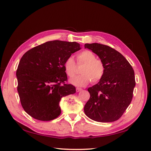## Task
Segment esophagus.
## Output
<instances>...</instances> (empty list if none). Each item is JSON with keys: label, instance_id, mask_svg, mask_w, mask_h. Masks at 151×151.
<instances>
[{"label": "esophagus", "instance_id": "34e87169", "mask_svg": "<svg viewBox=\"0 0 151 151\" xmlns=\"http://www.w3.org/2000/svg\"><path fill=\"white\" fill-rule=\"evenodd\" d=\"M82 90H83V89H82L81 88H76V91H77V92H79V91H81Z\"/></svg>", "mask_w": 151, "mask_h": 151}]
</instances>
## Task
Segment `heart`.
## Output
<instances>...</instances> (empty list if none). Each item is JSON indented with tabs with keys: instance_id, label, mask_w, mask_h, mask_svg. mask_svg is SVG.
Returning <instances> with one entry per match:
<instances>
[{
	"instance_id": "heart-1",
	"label": "heart",
	"mask_w": 151,
	"mask_h": 151,
	"mask_svg": "<svg viewBox=\"0 0 151 151\" xmlns=\"http://www.w3.org/2000/svg\"><path fill=\"white\" fill-rule=\"evenodd\" d=\"M78 64H84L82 67L81 75L76 76L70 80V83L76 86L83 87L89 84L91 81L93 83L101 80L105 73V66L100 59H97L96 55L90 50H86L77 55ZM64 69L67 75L73 77L77 73V66L72 57H68L64 62Z\"/></svg>"
}]
</instances>
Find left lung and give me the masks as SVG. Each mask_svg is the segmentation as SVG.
I'll list each match as a JSON object with an SVG mask.
<instances>
[{"label":"left lung","instance_id":"left-lung-1","mask_svg":"<svg viewBox=\"0 0 151 151\" xmlns=\"http://www.w3.org/2000/svg\"><path fill=\"white\" fill-rule=\"evenodd\" d=\"M104 63L105 73L98 83L88 88L90 98L85 104L86 115L98 122H115L130 104L135 86L133 68L122 55L107 45H84Z\"/></svg>","mask_w":151,"mask_h":151}]
</instances>
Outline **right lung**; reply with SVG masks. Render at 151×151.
I'll use <instances>...</instances> for the list:
<instances>
[{"mask_svg":"<svg viewBox=\"0 0 151 151\" xmlns=\"http://www.w3.org/2000/svg\"><path fill=\"white\" fill-rule=\"evenodd\" d=\"M81 48L78 43L54 40L23 55L16 71L17 92L22 108L31 117L50 121L60 115L61 98L76 91L73 85L65 84L67 76L63 65Z\"/></svg>","mask_w":151,"mask_h":151,"instance_id":"obj_1","label":"right lung"}]
</instances>
